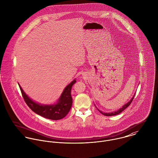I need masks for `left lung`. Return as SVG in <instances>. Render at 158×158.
<instances>
[{"instance_id":"1","label":"left lung","mask_w":158,"mask_h":158,"mask_svg":"<svg viewBox=\"0 0 158 158\" xmlns=\"http://www.w3.org/2000/svg\"><path fill=\"white\" fill-rule=\"evenodd\" d=\"M134 97H135V95L133 96V97L131 99V100L129 102H128L127 104H125V105H123L120 110H118V111H115V112H113V113H103L102 111H99L98 110V111H99V112L101 113V114H102L103 115H106V116H112V115H117V114H120V113H122L123 110H125L127 107H128L129 106H130V105L131 103V102H132V101H133V98H134Z\"/></svg>"}]
</instances>
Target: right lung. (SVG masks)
Wrapping results in <instances>:
<instances>
[{
	"mask_svg": "<svg viewBox=\"0 0 158 158\" xmlns=\"http://www.w3.org/2000/svg\"><path fill=\"white\" fill-rule=\"evenodd\" d=\"M76 80H73L68 85L58 100V103L52 105H43L33 102L23 92L19 85L24 101L28 106L37 114L51 120H60L64 118L69 112L72 105V98L71 96V89Z\"/></svg>",
	"mask_w": 158,
	"mask_h": 158,
	"instance_id": "1",
	"label": "right lung"
}]
</instances>
